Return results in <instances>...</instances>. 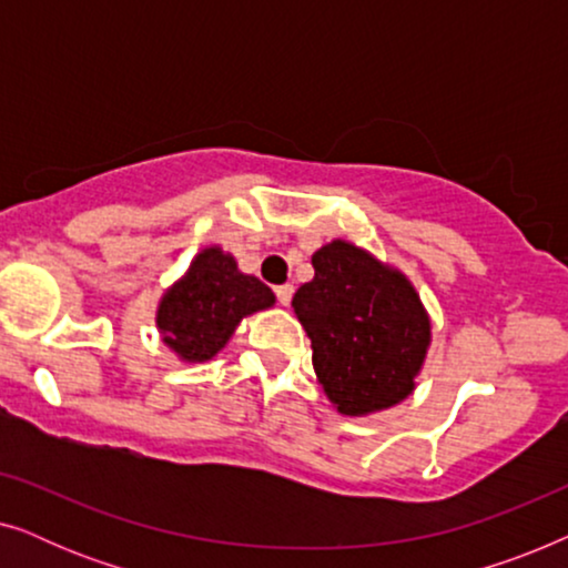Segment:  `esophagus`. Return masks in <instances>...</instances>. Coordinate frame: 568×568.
Here are the masks:
<instances>
[{"label":"esophagus","mask_w":568,"mask_h":568,"mask_svg":"<svg viewBox=\"0 0 568 568\" xmlns=\"http://www.w3.org/2000/svg\"><path fill=\"white\" fill-rule=\"evenodd\" d=\"M292 297H294V286H292V284H282V286H276V300L282 302L284 307H290Z\"/></svg>","instance_id":"obj_1"}]
</instances>
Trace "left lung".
I'll list each match as a JSON object with an SVG mask.
<instances>
[{
  "mask_svg": "<svg viewBox=\"0 0 568 568\" xmlns=\"http://www.w3.org/2000/svg\"><path fill=\"white\" fill-rule=\"evenodd\" d=\"M313 268L292 307L328 400L344 416H367L408 398L432 341L414 284L346 240L315 251Z\"/></svg>",
  "mask_w": 568,
  "mask_h": 568,
  "instance_id": "8db88e82",
  "label": "left lung"
}]
</instances>
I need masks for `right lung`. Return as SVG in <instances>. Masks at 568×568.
<instances>
[{"mask_svg": "<svg viewBox=\"0 0 568 568\" xmlns=\"http://www.w3.org/2000/svg\"><path fill=\"white\" fill-rule=\"evenodd\" d=\"M276 297L266 284L237 268L222 247H204L158 307L162 344L183 362H209L227 346L240 321L268 310Z\"/></svg>", "mask_w": 568, "mask_h": 568, "instance_id": "obj_1", "label": "right lung"}]
</instances>
